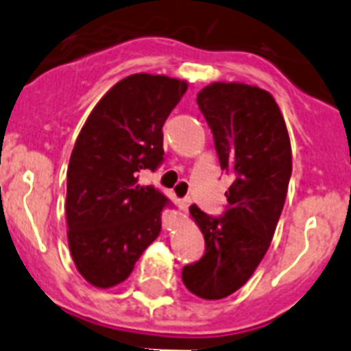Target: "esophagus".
Segmentation results:
<instances>
[{
	"label": "esophagus",
	"mask_w": 351,
	"mask_h": 351,
	"mask_svg": "<svg viewBox=\"0 0 351 351\" xmlns=\"http://www.w3.org/2000/svg\"><path fill=\"white\" fill-rule=\"evenodd\" d=\"M191 197H185V199H180V202H178V206H180V209H182V211H186V209H189V206H191Z\"/></svg>",
	"instance_id": "1"
}]
</instances>
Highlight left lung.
<instances>
[{"instance_id": "obj_1", "label": "left lung", "mask_w": 351, "mask_h": 351, "mask_svg": "<svg viewBox=\"0 0 351 351\" xmlns=\"http://www.w3.org/2000/svg\"><path fill=\"white\" fill-rule=\"evenodd\" d=\"M197 106L234 182L221 216L191 206L206 251L183 267L182 280L195 296L221 300L247 282L270 245L293 171L291 142L279 106L258 86L213 83L199 91Z\"/></svg>"}]
</instances>
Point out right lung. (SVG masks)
<instances>
[{"label":"right lung","mask_w":351,"mask_h":351,"mask_svg":"<svg viewBox=\"0 0 351 351\" xmlns=\"http://www.w3.org/2000/svg\"><path fill=\"white\" fill-rule=\"evenodd\" d=\"M186 91L168 76L133 74L114 84L88 116L67 169V239L72 260L95 287L130 277L160 232L168 204L138 173L165 160L162 126Z\"/></svg>","instance_id":"1"}]
</instances>
